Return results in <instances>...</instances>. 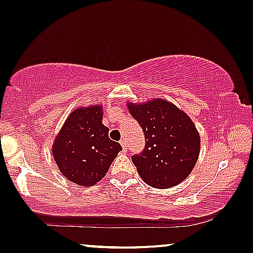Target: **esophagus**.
Masks as SVG:
<instances>
[{
    "instance_id": "34e87169",
    "label": "esophagus",
    "mask_w": 253,
    "mask_h": 253,
    "mask_svg": "<svg viewBox=\"0 0 253 253\" xmlns=\"http://www.w3.org/2000/svg\"><path fill=\"white\" fill-rule=\"evenodd\" d=\"M121 145H122V147H123L124 151H126L127 146H126V138H122V140H121Z\"/></svg>"
}]
</instances>
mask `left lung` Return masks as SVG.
I'll use <instances>...</instances> for the list:
<instances>
[{
    "label": "left lung",
    "instance_id": "1",
    "mask_svg": "<svg viewBox=\"0 0 253 253\" xmlns=\"http://www.w3.org/2000/svg\"><path fill=\"white\" fill-rule=\"evenodd\" d=\"M142 127L146 145L131 157L148 186L169 188L191 173L200 151V137L189 117L165 100L129 105Z\"/></svg>",
    "mask_w": 253,
    "mask_h": 253
}]
</instances>
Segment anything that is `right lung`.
Wrapping results in <instances>:
<instances>
[{"mask_svg":"<svg viewBox=\"0 0 253 253\" xmlns=\"http://www.w3.org/2000/svg\"><path fill=\"white\" fill-rule=\"evenodd\" d=\"M100 106L78 108L55 138L53 156L61 173L78 186H93L106 175L122 146L108 137Z\"/></svg>","mask_w":253,"mask_h":253,"instance_id":"add662e5","label":"right lung"}]
</instances>
